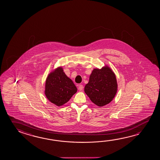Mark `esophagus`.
<instances>
[{"instance_id":"obj_1","label":"esophagus","mask_w":160,"mask_h":160,"mask_svg":"<svg viewBox=\"0 0 160 160\" xmlns=\"http://www.w3.org/2000/svg\"><path fill=\"white\" fill-rule=\"evenodd\" d=\"M84 88V87H83V85H78V89H79V90H82V89Z\"/></svg>"}]
</instances>
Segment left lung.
Listing matches in <instances>:
<instances>
[{"instance_id": "1", "label": "left lung", "mask_w": 160, "mask_h": 160, "mask_svg": "<svg viewBox=\"0 0 160 160\" xmlns=\"http://www.w3.org/2000/svg\"><path fill=\"white\" fill-rule=\"evenodd\" d=\"M118 90L116 76L112 68L105 65L94 68L89 77L84 91L92 102L99 107L107 105L114 98Z\"/></svg>"}]
</instances>
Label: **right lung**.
I'll list each match as a JSON object with an SVG mask.
<instances>
[{
  "label": "right lung",
  "mask_w": 160,
  "mask_h": 160,
  "mask_svg": "<svg viewBox=\"0 0 160 160\" xmlns=\"http://www.w3.org/2000/svg\"><path fill=\"white\" fill-rule=\"evenodd\" d=\"M77 90L73 81L66 75L61 66L51 71L46 80L45 96L50 102L58 107L68 102Z\"/></svg>",
  "instance_id": "1"
}]
</instances>
